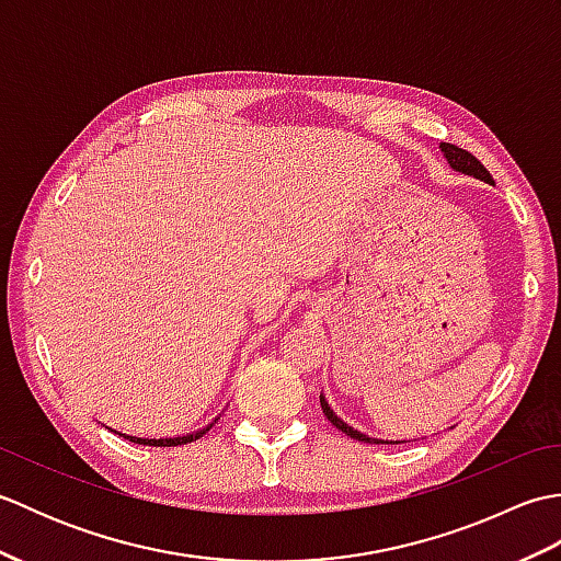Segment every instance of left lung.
Wrapping results in <instances>:
<instances>
[{"instance_id": "obj_1", "label": "left lung", "mask_w": 561, "mask_h": 561, "mask_svg": "<svg viewBox=\"0 0 561 561\" xmlns=\"http://www.w3.org/2000/svg\"><path fill=\"white\" fill-rule=\"evenodd\" d=\"M440 151H444V157L448 159L450 169H456L458 173H465V175L478 178V181H484V183H494L490 171H486L484 165H482L478 159H474L470 151H465V149H460V147H456V145H446V141H440ZM320 408H323L328 420H330L332 424H335L342 434H347L350 438L364 440V444H400V440H380V438H371V436H366V434H362V432H356L354 426L344 424V422L340 420V416L330 410V404L325 402L323 396H320Z\"/></svg>"}]
</instances>
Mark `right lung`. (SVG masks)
Segmentation results:
<instances>
[{"label":"right lung","mask_w":561,"mask_h":561,"mask_svg":"<svg viewBox=\"0 0 561 561\" xmlns=\"http://www.w3.org/2000/svg\"><path fill=\"white\" fill-rule=\"evenodd\" d=\"M214 422H217V420H214ZM211 424H207L205 428H199V432H193L187 436H175V438H137V436H127V434H121V436L127 438V440H133V444H145V446H183V444H193V440H197L202 434H207Z\"/></svg>","instance_id":"right-lung-1"}]
</instances>
